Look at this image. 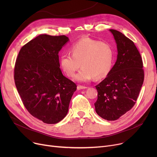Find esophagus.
Returning <instances> with one entry per match:
<instances>
[{
	"label": "esophagus",
	"instance_id": "1",
	"mask_svg": "<svg viewBox=\"0 0 157 157\" xmlns=\"http://www.w3.org/2000/svg\"><path fill=\"white\" fill-rule=\"evenodd\" d=\"M88 87H86V86H81V85H78V86H77V89L78 90H82V89H86V88H87Z\"/></svg>",
	"mask_w": 157,
	"mask_h": 157
}]
</instances>
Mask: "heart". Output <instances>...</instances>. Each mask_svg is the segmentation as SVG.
Here are the masks:
<instances>
[{
  "mask_svg": "<svg viewBox=\"0 0 157 157\" xmlns=\"http://www.w3.org/2000/svg\"><path fill=\"white\" fill-rule=\"evenodd\" d=\"M70 53H63L60 56L62 69L69 77L81 70L75 80L88 82L94 77L101 79L110 72L114 59V49L108 43L101 42L90 37H84L73 44Z\"/></svg>",
  "mask_w": 157,
  "mask_h": 157,
  "instance_id": "heart-1",
  "label": "heart"
}]
</instances>
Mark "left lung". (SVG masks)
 I'll return each instance as SVG.
<instances>
[{
	"label": "left lung",
	"mask_w": 157,
	"mask_h": 157,
	"mask_svg": "<svg viewBox=\"0 0 157 157\" xmlns=\"http://www.w3.org/2000/svg\"><path fill=\"white\" fill-rule=\"evenodd\" d=\"M117 46V60L107 77L96 85L95 111L104 120L114 121L133 108L144 81L141 55L132 40L110 29Z\"/></svg>",
	"instance_id": "8db88e82"
}]
</instances>
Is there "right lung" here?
Listing matches in <instances>:
<instances>
[{
	"instance_id": "right-lung-1",
	"label": "right lung",
	"mask_w": 157,
	"mask_h": 157,
	"mask_svg": "<svg viewBox=\"0 0 157 157\" xmlns=\"http://www.w3.org/2000/svg\"><path fill=\"white\" fill-rule=\"evenodd\" d=\"M69 40L65 36L39 35L21 48L16 60L14 79L23 104L48 124L65 118L76 90L60 69L59 52Z\"/></svg>"
}]
</instances>
